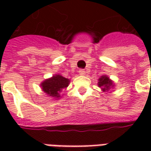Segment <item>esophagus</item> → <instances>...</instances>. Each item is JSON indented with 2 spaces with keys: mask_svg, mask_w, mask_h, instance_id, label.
Returning a JSON list of instances; mask_svg holds the SVG:
<instances>
[{
  "mask_svg": "<svg viewBox=\"0 0 151 151\" xmlns=\"http://www.w3.org/2000/svg\"><path fill=\"white\" fill-rule=\"evenodd\" d=\"M78 73H79V75L84 76L86 74V71H85V70H84V69H79Z\"/></svg>",
  "mask_w": 151,
  "mask_h": 151,
  "instance_id": "obj_1",
  "label": "esophagus"
}]
</instances>
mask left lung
Here are the masks:
<instances>
[{
  "mask_svg": "<svg viewBox=\"0 0 151 151\" xmlns=\"http://www.w3.org/2000/svg\"><path fill=\"white\" fill-rule=\"evenodd\" d=\"M98 86L102 89V91L104 92L108 91L110 89L114 86L112 81L110 80L108 76L106 75L102 76L101 78L99 79Z\"/></svg>",
  "mask_w": 151,
  "mask_h": 151,
  "instance_id": "obj_1",
  "label": "left lung"
}]
</instances>
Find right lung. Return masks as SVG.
Masks as SVG:
<instances>
[{
	"instance_id": "right-lung-1",
	"label": "right lung",
	"mask_w": 151,
	"mask_h": 151,
	"mask_svg": "<svg viewBox=\"0 0 151 151\" xmlns=\"http://www.w3.org/2000/svg\"><path fill=\"white\" fill-rule=\"evenodd\" d=\"M69 84V79L65 78L60 74H56L51 78L43 81L40 86L47 95L52 98L59 99L63 89L66 88Z\"/></svg>"
}]
</instances>
